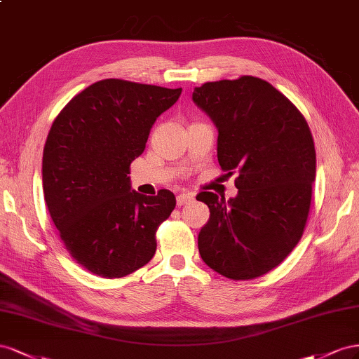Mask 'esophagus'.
Here are the masks:
<instances>
[{
    "mask_svg": "<svg viewBox=\"0 0 359 359\" xmlns=\"http://www.w3.org/2000/svg\"><path fill=\"white\" fill-rule=\"evenodd\" d=\"M191 201H194V196H192V194H189V192H187V194H179L177 198H176L177 206H185V204H188V203H191Z\"/></svg>",
    "mask_w": 359,
    "mask_h": 359,
    "instance_id": "obj_1",
    "label": "esophagus"
}]
</instances>
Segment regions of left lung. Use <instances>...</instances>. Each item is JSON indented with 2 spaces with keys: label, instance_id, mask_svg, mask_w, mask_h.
Returning <instances> with one entry per match:
<instances>
[{
  "label": "left lung",
  "instance_id": "8db88e82",
  "mask_svg": "<svg viewBox=\"0 0 359 359\" xmlns=\"http://www.w3.org/2000/svg\"><path fill=\"white\" fill-rule=\"evenodd\" d=\"M192 100L218 129V162L238 171V196L197 200L210 210L198 251L230 280H252L276 268L298 245L309 218L316 150L309 123L292 102L255 76L194 88Z\"/></svg>",
  "mask_w": 359,
  "mask_h": 359
}]
</instances>
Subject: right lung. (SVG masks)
<instances>
[{"instance_id": "obj_1", "label": "right lung", "mask_w": 359, "mask_h": 359, "mask_svg": "<svg viewBox=\"0 0 359 359\" xmlns=\"http://www.w3.org/2000/svg\"><path fill=\"white\" fill-rule=\"evenodd\" d=\"M182 88L102 79L60 111L42 162L45 201L66 250L104 278L147 264L156 230L176 208L168 189L147 197L130 189V163L146 149L156 118Z\"/></svg>"}]
</instances>
